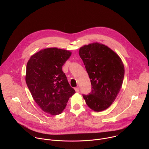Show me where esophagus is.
<instances>
[{"label": "esophagus", "instance_id": "obj_1", "mask_svg": "<svg viewBox=\"0 0 149 149\" xmlns=\"http://www.w3.org/2000/svg\"><path fill=\"white\" fill-rule=\"evenodd\" d=\"M74 89H75V91H76L77 93H79V88L78 87H75Z\"/></svg>", "mask_w": 149, "mask_h": 149}]
</instances>
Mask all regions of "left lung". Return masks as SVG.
Returning a JSON list of instances; mask_svg holds the SVG:
<instances>
[{"instance_id": "obj_1", "label": "left lung", "mask_w": 149, "mask_h": 149, "mask_svg": "<svg viewBox=\"0 0 149 149\" xmlns=\"http://www.w3.org/2000/svg\"><path fill=\"white\" fill-rule=\"evenodd\" d=\"M91 83V92L83 94L88 107L95 111L109 108L116 100L123 84L124 67L120 56L98 42L79 50Z\"/></svg>"}]
</instances>
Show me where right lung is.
<instances>
[{
    "label": "right lung",
    "instance_id": "obj_1",
    "mask_svg": "<svg viewBox=\"0 0 149 149\" xmlns=\"http://www.w3.org/2000/svg\"><path fill=\"white\" fill-rule=\"evenodd\" d=\"M71 55L69 51L48 48L33 55L27 63V86L39 107L49 114H61L75 93L62 70Z\"/></svg>",
    "mask_w": 149,
    "mask_h": 149
}]
</instances>
